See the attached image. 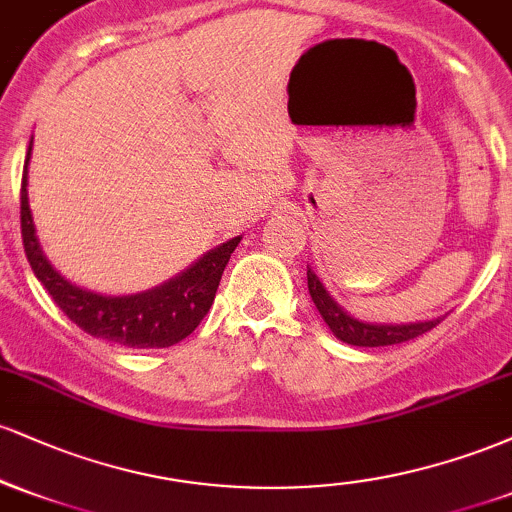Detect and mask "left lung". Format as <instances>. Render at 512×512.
Segmentation results:
<instances>
[{
    "instance_id": "obj_1",
    "label": "left lung",
    "mask_w": 512,
    "mask_h": 512,
    "mask_svg": "<svg viewBox=\"0 0 512 512\" xmlns=\"http://www.w3.org/2000/svg\"><path fill=\"white\" fill-rule=\"evenodd\" d=\"M308 291L313 298L317 313L322 315V320L327 322L332 334L337 339H342L344 344L351 346H390V344H402L409 339H416L419 334H426L428 330L438 325L443 317L426 322H409V325H378V322H363L351 317L346 310L339 305L334 298L327 293L322 281L317 279L313 269L308 267Z\"/></svg>"
}]
</instances>
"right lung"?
<instances>
[{
	"mask_svg": "<svg viewBox=\"0 0 512 512\" xmlns=\"http://www.w3.org/2000/svg\"><path fill=\"white\" fill-rule=\"evenodd\" d=\"M33 139L28 144L21 180V238L33 274L48 289L52 301L76 327L91 337L127 349H166L182 342L195 332L202 317L214 303L216 289L231 252L240 238H231L219 248L209 250L185 272L156 286V289L134 293V296H103L72 284L48 262L38 236H35L33 214L28 207V161H31Z\"/></svg>",
	"mask_w": 512,
	"mask_h": 512,
	"instance_id": "1",
	"label": "right lung"
}]
</instances>
